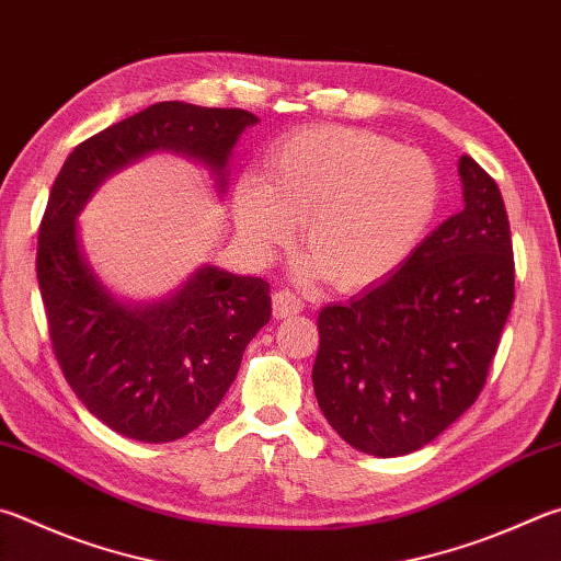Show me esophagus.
Here are the masks:
<instances>
[{
  "label": "esophagus",
  "mask_w": 561,
  "mask_h": 561,
  "mask_svg": "<svg viewBox=\"0 0 561 561\" xmlns=\"http://www.w3.org/2000/svg\"><path fill=\"white\" fill-rule=\"evenodd\" d=\"M301 309H304V304H301V299L297 297V294H291L287 289L274 291V297H272L274 319H291V316L301 313Z\"/></svg>",
  "instance_id": "1"
}]
</instances>
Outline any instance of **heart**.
<instances>
[{
	"instance_id": "1",
	"label": "heart",
	"mask_w": 561,
	"mask_h": 561,
	"mask_svg": "<svg viewBox=\"0 0 561 561\" xmlns=\"http://www.w3.org/2000/svg\"><path fill=\"white\" fill-rule=\"evenodd\" d=\"M439 203V174L420 149L363 129L311 127L272 147L264 176L238 179L232 220L257 260L287 245L301 220L307 267L351 291L392 277L422 245Z\"/></svg>"
}]
</instances>
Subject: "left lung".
<instances>
[{"instance_id": "1", "label": "left lung", "mask_w": 561, "mask_h": 561, "mask_svg": "<svg viewBox=\"0 0 561 561\" xmlns=\"http://www.w3.org/2000/svg\"><path fill=\"white\" fill-rule=\"evenodd\" d=\"M463 208L392 277L319 313L313 392L343 442L422 449L483 390L515 299L511 222L495 181L458 159Z\"/></svg>"}]
</instances>
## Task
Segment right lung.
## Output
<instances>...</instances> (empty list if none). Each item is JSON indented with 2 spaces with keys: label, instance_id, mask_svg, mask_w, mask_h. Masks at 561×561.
<instances>
[{
  "label": "right lung",
  "instance_id": "obj_1",
  "mask_svg": "<svg viewBox=\"0 0 561 561\" xmlns=\"http://www.w3.org/2000/svg\"><path fill=\"white\" fill-rule=\"evenodd\" d=\"M257 122L248 110L157 103L78 145L50 188L36 257L50 341L78 400L127 439L176 442L216 412L270 323V284L201 264L164 297L129 301L88 260L80 213L110 176L157 151L208 171L222 198L232 149Z\"/></svg>",
  "mask_w": 561,
  "mask_h": 561
}]
</instances>
